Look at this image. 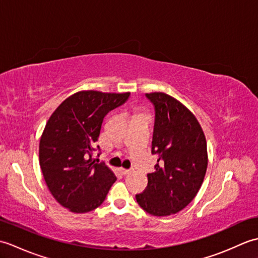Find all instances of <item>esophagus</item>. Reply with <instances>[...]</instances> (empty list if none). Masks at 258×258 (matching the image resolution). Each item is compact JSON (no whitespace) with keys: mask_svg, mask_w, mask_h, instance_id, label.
Listing matches in <instances>:
<instances>
[{"mask_svg":"<svg viewBox=\"0 0 258 258\" xmlns=\"http://www.w3.org/2000/svg\"><path fill=\"white\" fill-rule=\"evenodd\" d=\"M119 172L122 173V175H124V176H126V175H130L131 173H132V171H131V169H125V168H120Z\"/></svg>","mask_w":258,"mask_h":258,"instance_id":"obj_1","label":"esophagus"}]
</instances>
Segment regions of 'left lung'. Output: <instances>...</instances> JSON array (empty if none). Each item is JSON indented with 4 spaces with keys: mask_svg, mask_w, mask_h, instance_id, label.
I'll return each mask as SVG.
<instances>
[{
    "mask_svg": "<svg viewBox=\"0 0 258 258\" xmlns=\"http://www.w3.org/2000/svg\"><path fill=\"white\" fill-rule=\"evenodd\" d=\"M154 106L152 154L157 156L149 184L136 194L139 205L154 216H167L187 206L202 186L207 168V146L196 117L165 93H150Z\"/></svg>",
    "mask_w": 258,
    "mask_h": 258,
    "instance_id": "left-lung-1",
    "label": "left lung"
}]
</instances>
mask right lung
Wrapping results in <instances>:
<instances>
[{
	"instance_id": "1",
	"label": "right lung",
	"mask_w": 258,
	"mask_h": 258,
	"mask_svg": "<svg viewBox=\"0 0 258 258\" xmlns=\"http://www.w3.org/2000/svg\"><path fill=\"white\" fill-rule=\"evenodd\" d=\"M130 95L97 91L75 93L47 120L40 141V166L54 199L71 212L95 210L116 180L105 164L92 161V155L101 151L100 146H94L104 117L123 105Z\"/></svg>"
}]
</instances>
